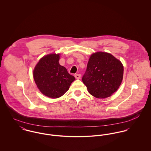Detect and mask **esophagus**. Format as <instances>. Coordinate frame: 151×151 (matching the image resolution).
Here are the masks:
<instances>
[{
  "instance_id": "esophagus-1",
  "label": "esophagus",
  "mask_w": 151,
  "mask_h": 151,
  "mask_svg": "<svg viewBox=\"0 0 151 151\" xmlns=\"http://www.w3.org/2000/svg\"><path fill=\"white\" fill-rule=\"evenodd\" d=\"M74 77L76 79H80L81 78V74H76L74 75Z\"/></svg>"
}]
</instances>
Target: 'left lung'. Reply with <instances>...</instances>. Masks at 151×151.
I'll list each match as a JSON object with an SVG mask.
<instances>
[{"label":"left lung","instance_id":"obj_1","mask_svg":"<svg viewBox=\"0 0 151 151\" xmlns=\"http://www.w3.org/2000/svg\"><path fill=\"white\" fill-rule=\"evenodd\" d=\"M123 65L112 55L98 52L91 55L82 80L88 92L97 98L111 96L120 86Z\"/></svg>","mask_w":151,"mask_h":151}]
</instances>
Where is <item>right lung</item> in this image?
I'll list each match as a JSON object with an SVG mask.
<instances>
[{"label": "right lung", "mask_w": 151, "mask_h": 151, "mask_svg": "<svg viewBox=\"0 0 151 151\" xmlns=\"http://www.w3.org/2000/svg\"><path fill=\"white\" fill-rule=\"evenodd\" d=\"M59 59L60 54L44 56L33 71L37 87L42 93L50 98H58L63 95L75 80L74 77L59 64Z\"/></svg>", "instance_id": "right-lung-1"}]
</instances>
